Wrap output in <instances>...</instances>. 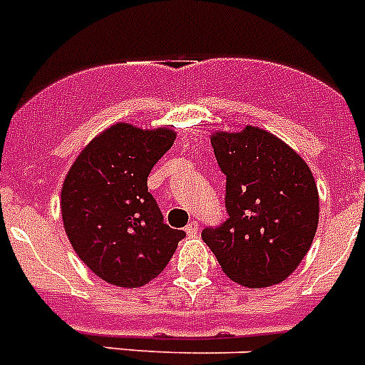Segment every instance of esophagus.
<instances>
[{
	"label": "esophagus",
	"instance_id": "esophagus-1",
	"mask_svg": "<svg viewBox=\"0 0 365 365\" xmlns=\"http://www.w3.org/2000/svg\"><path fill=\"white\" fill-rule=\"evenodd\" d=\"M198 220H191L187 226H185V232H187L189 235H197L198 234Z\"/></svg>",
	"mask_w": 365,
	"mask_h": 365
}]
</instances>
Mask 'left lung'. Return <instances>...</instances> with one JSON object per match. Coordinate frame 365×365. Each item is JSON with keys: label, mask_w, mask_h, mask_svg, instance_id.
<instances>
[{"label": "left lung", "mask_w": 365, "mask_h": 365, "mask_svg": "<svg viewBox=\"0 0 365 365\" xmlns=\"http://www.w3.org/2000/svg\"><path fill=\"white\" fill-rule=\"evenodd\" d=\"M226 176L228 219L202 240L226 277L247 287L286 280L310 250L319 222V195L301 155L259 128L211 135Z\"/></svg>", "instance_id": "1"}]
</instances>
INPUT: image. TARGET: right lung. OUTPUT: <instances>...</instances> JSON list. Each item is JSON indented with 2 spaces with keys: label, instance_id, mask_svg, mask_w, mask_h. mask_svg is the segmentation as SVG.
I'll use <instances>...</instances> for the list:
<instances>
[{
  "label": "right lung",
  "instance_id": "add662e5",
  "mask_svg": "<svg viewBox=\"0 0 365 365\" xmlns=\"http://www.w3.org/2000/svg\"><path fill=\"white\" fill-rule=\"evenodd\" d=\"M167 128L115 124L70 167L61 191L66 235L81 262L118 287H140L167 267L185 232L163 222L148 174L174 145Z\"/></svg>",
  "mask_w": 365,
  "mask_h": 365
}]
</instances>
